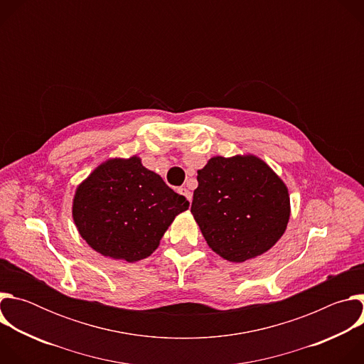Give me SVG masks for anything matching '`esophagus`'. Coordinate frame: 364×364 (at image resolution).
Masks as SVG:
<instances>
[{
    "label": "esophagus",
    "instance_id": "esophagus-1",
    "mask_svg": "<svg viewBox=\"0 0 364 364\" xmlns=\"http://www.w3.org/2000/svg\"><path fill=\"white\" fill-rule=\"evenodd\" d=\"M177 193H178V194H181V196H184L188 201H190V200H191V197H193L191 191H190L188 188H186V187H178V188H177Z\"/></svg>",
    "mask_w": 364,
    "mask_h": 364
}]
</instances>
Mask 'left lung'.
<instances>
[{
    "label": "left lung",
    "instance_id": "obj_1",
    "mask_svg": "<svg viewBox=\"0 0 364 364\" xmlns=\"http://www.w3.org/2000/svg\"><path fill=\"white\" fill-rule=\"evenodd\" d=\"M191 213L216 253L245 262L271 249L289 219L282 180L253 155L215 157L197 173Z\"/></svg>",
    "mask_w": 364,
    "mask_h": 364
}]
</instances>
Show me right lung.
Masks as SVG:
<instances>
[{
  "mask_svg": "<svg viewBox=\"0 0 364 364\" xmlns=\"http://www.w3.org/2000/svg\"><path fill=\"white\" fill-rule=\"evenodd\" d=\"M188 205L184 196L131 157L103 163L79 186L73 220L96 252L136 262L157 249L174 218Z\"/></svg>",
  "mask_w": 364,
  "mask_h": 364,
  "instance_id": "right-lung-1",
  "label": "right lung"
}]
</instances>
